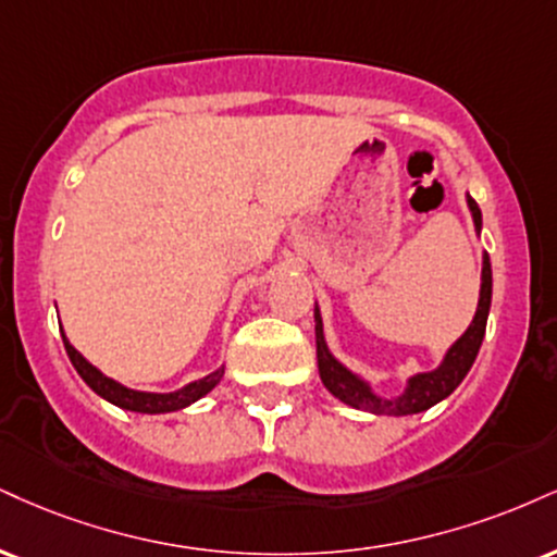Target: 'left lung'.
Returning a JSON list of instances; mask_svg holds the SVG:
<instances>
[{"instance_id": "8db88e82", "label": "left lung", "mask_w": 557, "mask_h": 557, "mask_svg": "<svg viewBox=\"0 0 557 557\" xmlns=\"http://www.w3.org/2000/svg\"><path fill=\"white\" fill-rule=\"evenodd\" d=\"M467 207H470L474 233L480 236L482 231V212L474 199L467 194ZM491 298H493V272H491V257L482 253V272H480V298L478 308H474L472 324L467 326L465 334L454 343L441 358V363L431 368V371H418L412 376H407L405 386L394 397H381L373 388L371 381L360 376L358 371L347 368L343 360L330 350L324 337V321H321L319 304H313V332H317V363H319V376L321 384L326 386V392L332 397H337L345 405L355 407V410L373 412V414H392V418H401V414H418L431 410L433 405H438L441 399H446L448 394L465 381L467 373L478 358L482 337H485L487 326V313H491Z\"/></svg>"}]
</instances>
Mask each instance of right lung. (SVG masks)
<instances>
[{"label": "right lung", "mask_w": 557, "mask_h": 557, "mask_svg": "<svg viewBox=\"0 0 557 557\" xmlns=\"http://www.w3.org/2000/svg\"><path fill=\"white\" fill-rule=\"evenodd\" d=\"M62 339H64V350L70 355L72 366H75L79 379H83L85 384L98 394V397L111 401V405L122 407V410L139 412V414H169V412L186 410V407L194 405V401L202 399L205 394H210L212 388L220 384V379H223L225 373V366H220L214 368L212 373H207L205 379L189 381V384L176 388V392H143V388L124 386L122 381L106 376L100 368L92 366L90 360H87L85 355L79 352L70 339H66L64 330H62Z\"/></svg>", "instance_id": "right-lung-1"}]
</instances>
